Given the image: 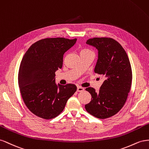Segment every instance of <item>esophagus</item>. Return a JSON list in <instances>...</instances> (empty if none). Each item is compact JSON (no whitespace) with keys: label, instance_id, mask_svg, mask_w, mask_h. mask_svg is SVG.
Returning a JSON list of instances; mask_svg holds the SVG:
<instances>
[{"label":"esophagus","instance_id":"esophagus-1","mask_svg":"<svg viewBox=\"0 0 149 149\" xmlns=\"http://www.w3.org/2000/svg\"><path fill=\"white\" fill-rule=\"evenodd\" d=\"M84 91V88L80 87V86H78L77 87V92H82Z\"/></svg>","mask_w":149,"mask_h":149}]
</instances>
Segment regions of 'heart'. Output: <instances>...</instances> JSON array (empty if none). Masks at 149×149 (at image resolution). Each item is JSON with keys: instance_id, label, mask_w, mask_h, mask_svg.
I'll use <instances>...</instances> for the list:
<instances>
[{"instance_id": "obj_1", "label": "heart", "mask_w": 149, "mask_h": 149, "mask_svg": "<svg viewBox=\"0 0 149 149\" xmlns=\"http://www.w3.org/2000/svg\"><path fill=\"white\" fill-rule=\"evenodd\" d=\"M92 51L88 49H83L80 50V53H84V52H91Z\"/></svg>"}]
</instances>
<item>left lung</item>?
Wrapping results in <instances>:
<instances>
[{
  "label": "left lung",
  "mask_w": 149,
  "mask_h": 149,
  "mask_svg": "<svg viewBox=\"0 0 149 149\" xmlns=\"http://www.w3.org/2000/svg\"><path fill=\"white\" fill-rule=\"evenodd\" d=\"M86 44L98 50L94 72L105 80L99 92L92 87L86 88L92 99L85 108L92 116L104 119L116 115L124 107L132 80L131 65L124 49L112 38L94 37L87 40Z\"/></svg>",
  "instance_id": "8db88e82"
}]
</instances>
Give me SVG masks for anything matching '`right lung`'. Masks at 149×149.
<instances>
[{
    "instance_id": "1",
    "label": "right lung",
    "mask_w": 149,
    "mask_h": 149,
    "mask_svg": "<svg viewBox=\"0 0 149 149\" xmlns=\"http://www.w3.org/2000/svg\"><path fill=\"white\" fill-rule=\"evenodd\" d=\"M77 39L46 38L33 44L25 52L18 74L20 92L32 113L46 120L58 116L77 91L74 84H56L55 72L61 69L63 54Z\"/></svg>"
}]
</instances>
